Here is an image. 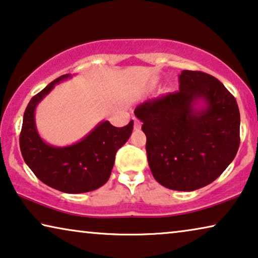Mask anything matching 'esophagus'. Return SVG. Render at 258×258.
<instances>
[{"label":"esophagus","mask_w":258,"mask_h":258,"mask_svg":"<svg viewBox=\"0 0 258 258\" xmlns=\"http://www.w3.org/2000/svg\"><path fill=\"white\" fill-rule=\"evenodd\" d=\"M133 121H134V128L139 130L141 127V121L139 120V119H137V118H133Z\"/></svg>","instance_id":"34e87169"}]
</instances>
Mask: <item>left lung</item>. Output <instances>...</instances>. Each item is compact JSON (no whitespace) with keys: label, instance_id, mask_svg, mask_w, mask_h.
I'll use <instances>...</instances> for the list:
<instances>
[{"label":"left lung","instance_id":"left-lung-1","mask_svg":"<svg viewBox=\"0 0 258 258\" xmlns=\"http://www.w3.org/2000/svg\"><path fill=\"white\" fill-rule=\"evenodd\" d=\"M179 91L146 100L134 110L146 134L154 179L173 190L191 191L216 180L239 146L236 99L219 79L183 70ZM201 100L205 106L197 109Z\"/></svg>","mask_w":258,"mask_h":258}]
</instances>
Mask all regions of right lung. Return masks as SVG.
Segmentation results:
<instances>
[{"mask_svg":"<svg viewBox=\"0 0 258 258\" xmlns=\"http://www.w3.org/2000/svg\"><path fill=\"white\" fill-rule=\"evenodd\" d=\"M70 77L71 75L60 76L29 101L23 115L20 148L25 164L43 183L63 193L78 194L107 182L115 153L132 133L133 120L124 127L101 121L84 139L71 146L53 147L44 143L36 130V106L57 83Z\"/></svg>","mask_w":258,"mask_h":258,"instance_id":"1","label":"right lung"}]
</instances>
